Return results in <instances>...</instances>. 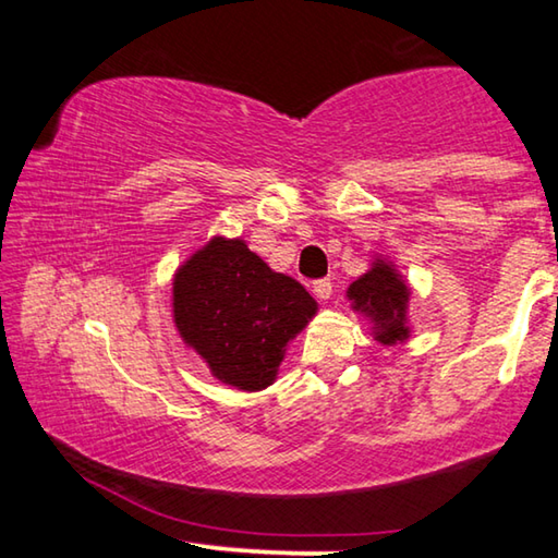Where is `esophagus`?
<instances>
[{
	"label": "esophagus",
	"instance_id": "esophagus-1",
	"mask_svg": "<svg viewBox=\"0 0 558 558\" xmlns=\"http://www.w3.org/2000/svg\"><path fill=\"white\" fill-rule=\"evenodd\" d=\"M315 295L319 298V300H329V295H332V280L329 278H323V280H315Z\"/></svg>",
	"mask_w": 558,
	"mask_h": 558
}]
</instances>
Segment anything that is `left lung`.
<instances>
[{
    "mask_svg": "<svg viewBox=\"0 0 558 558\" xmlns=\"http://www.w3.org/2000/svg\"><path fill=\"white\" fill-rule=\"evenodd\" d=\"M352 307L374 323V335L381 344H399L409 339L405 305L409 288L403 278L386 260H376L369 272L354 280L347 290Z\"/></svg>",
    "mask_w": 558,
    "mask_h": 558,
    "instance_id": "8db88e82",
    "label": "left lung"
}]
</instances>
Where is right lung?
<instances>
[{
    "instance_id": "right-lung-1",
    "label": "right lung",
    "mask_w": 558,
    "mask_h": 558,
    "mask_svg": "<svg viewBox=\"0 0 558 558\" xmlns=\"http://www.w3.org/2000/svg\"><path fill=\"white\" fill-rule=\"evenodd\" d=\"M174 325L216 379L243 391L276 381L286 347L317 313L313 295L241 239L216 235L174 276Z\"/></svg>"
}]
</instances>
